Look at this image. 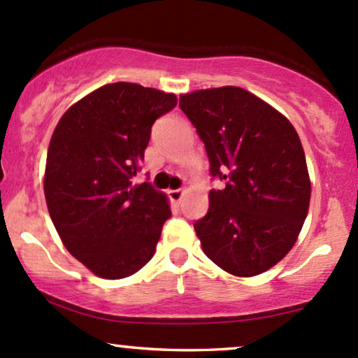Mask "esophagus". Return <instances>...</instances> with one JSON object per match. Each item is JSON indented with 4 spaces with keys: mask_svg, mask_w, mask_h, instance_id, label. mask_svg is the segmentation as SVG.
I'll return each instance as SVG.
<instances>
[{
    "mask_svg": "<svg viewBox=\"0 0 358 358\" xmlns=\"http://www.w3.org/2000/svg\"><path fill=\"white\" fill-rule=\"evenodd\" d=\"M170 193V199L173 200V202H182V199H183V195H185V192L182 190V188H176V190H170L168 192Z\"/></svg>",
    "mask_w": 358,
    "mask_h": 358,
    "instance_id": "1",
    "label": "esophagus"
}]
</instances>
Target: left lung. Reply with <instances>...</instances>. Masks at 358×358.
I'll use <instances>...</instances> for the list:
<instances>
[{
    "label": "left lung",
    "instance_id": "1",
    "mask_svg": "<svg viewBox=\"0 0 358 358\" xmlns=\"http://www.w3.org/2000/svg\"><path fill=\"white\" fill-rule=\"evenodd\" d=\"M180 108L196 127L210 175L195 232L210 261L234 276L264 273L289 252L308 215L311 183L301 141L287 119L241 87L195 90Z\"/></svg>",
    "mask_w": 358,
    "mask_h": 358
}]
</instances>
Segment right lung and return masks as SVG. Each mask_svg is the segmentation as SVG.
Returning a JSON list of instances; mask_svg holds the SVG:
<instances>
[{
    "instance_id": "1",
    "label": "right lung",
    "mask_w": 358,
    "mask_h": 358,
    "mask_svg": "<svg viewBox=\"0 0 358 358\" xmlns=\"http://www.w3.org/2000/svg\"><path fill=\"white\" fill-rule=\"evenodd\" d=\"M176 106L131 82L102 85L69 108L53 131L45 200L62 242L104 279L134 274L153 257L171 217L165 193L134 185L151 126Z\"/></svg>"
}]
</instances>
